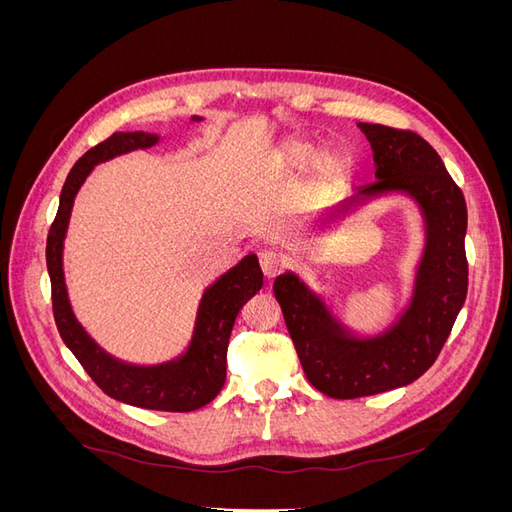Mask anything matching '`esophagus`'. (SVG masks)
Returning a JSON list of instances; mask_svg holds the SVG:
<instances>
[{
	"instance_id": "esophagus-1",
	"label": "esophagus",
	"mask_w": 512,
	"mask_h": 512,
	"mask_svg": "<svg viewBox=\"0 0 512 512\" xmlns=\"http://www.w3.org/2000/svg\"><path fill=\"white\" fill-rule=\"evenodd\" d=\"M258 260H260V269L262 273H265V277H269V280H273V277L282 271L284 267V260L282 256L273 252V250H262L258 254Z\"/></svg>"
}]
</instances>
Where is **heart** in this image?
Here are the masks:
<instances>
[{
	"instance_id": "heart-1",
	"label": "heart",
	"mask_w": 512,
	"mask_h": 512,
	"mask_svg": "<svg viewBox=\"0 0 512 512\" xmlns=\"http://www.w3.org/2000/svg\"><path fill=\"white\" fill-rule=\"evenodd\" d=\"M320 155V145L309 141V138H292V141H288L284 147H282V160L288 168H307L312 166L316 160H318V173L320 175H335L339 170V156L335 151H327L322 153L320 159L317 156Z\"/></svg>"
}]
</instances>
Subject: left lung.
<instances>
[{
	"mask_svg": "<svg viewBox=\"0 0 512 512\" xmlns=\"http://www.w3.org/2000/svg\"><path fill=\"white\" fill-rule=\"evenodd\" d=\"M374 151L376 179L352 192L333 213L382 194L416 200L425 220V250L412 301L391 329L356 337L297 275L275 277L273 292L307 380L333 399L399 389L421 378L438 359L468 294V209L459 185L423 136L380 123H359Z\"/></svg>",
	"mask_w": 512,
	"mask_h": 512,
	"instance_id": "1",
	"label": "left lung"
}]
</instances>
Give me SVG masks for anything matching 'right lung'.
<instances>
[{"mask_svg":"<svg viewBox=\"0 0 512 512\" xmlns=\"http://www.w3.org/2000/svg\"><path fill=\"white\" fill-rule=\"evenodd\" d=\"M192 121H200V117H192ZM158 141V134L115 132L100 145L91 147L72 166L59 196V209L51 224L49 239H46V267L51 275L57 331L91 380L108 397L147 410L192 412L207 406L222 391L232 324L241 307L262 288L258 258L247 254L239 265L226 271L218 282L205 290L188 350L160 365H130L104 352L76 320L64 280V239L76 192L81 190L96 164L134 149L153 147Z\"/></svg>","mask_w":512,"mask_h":512,"instance_id":"add662e5","label":"right lung"}]
</instances>
